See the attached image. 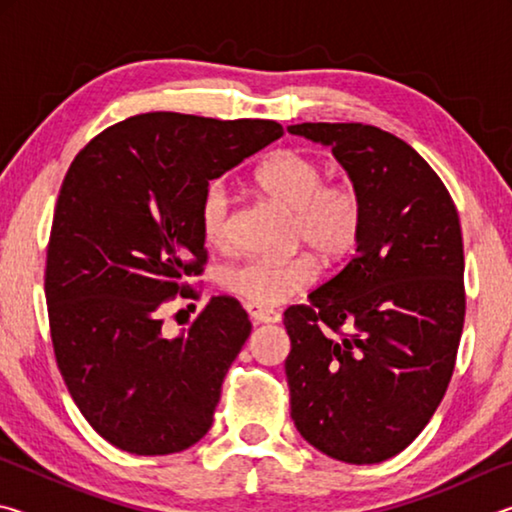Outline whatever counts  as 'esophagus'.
Instances as JSON below:
<instances>
[{"mask_svg":"<svg viewBox=\"0 0 512 512\" xmlns=\"http://www.w3.org/2000/svg\"><path fill=\"white\" fill-rule=\"evenodd\" d=\"M246 311H248V316H250V320H253L255 325L277 323V320L282 318V316H280V311H275V309H266V307H257V305H248V302H246Z\"/></svg>","mask_w":512,"mask_h":512,"instance_id":"esophagus-1","label":"esophagus"}]
</instances>
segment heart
I'll return each mask as SVG.
<instances>
[{"label": "heart", "instance_id": "b5f03b06", "mask_svg": "<svg viewBox=\"0 0 512 512\" xmlns=\"http://www.w3.org/2000/svg\"><path fill=\"white\" fill-rule=\"evenodd\" d=\"M255 185L266 196L291 210V239L323 259L341 264L357 250L366 198L357 180L327 178L325 164L300 149H277L257 164ZM198 228L212 246L230 241V192L221 178L210 180L198 198ZM318 277L314 255L298 253L284 259L244 257L219 275L225 293L248 305L275 307L305 293Z\"/></svg>", "mask_w": 512, "mask_h": 512}]
</instances>
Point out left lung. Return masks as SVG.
<instances>
[{
	"label": "left lung",
	"mask_w": 512,
	"mask_h": 512,
	"mask_svg": "<svg viewBox=\"0 0 512 512\" xmlns=\"http://www.w3.org/2000/svg\"><path fill=\"white\" fill-rule=\"evenodd\" d=\"M332 146L366 198L354 255L284 311L291 420L336 461L366 465L409 447L454 375L465 257L443 180L400 137L368 124H293Z\"/></svg>",
	"instance_id": "obj_1"
}]
</instances>
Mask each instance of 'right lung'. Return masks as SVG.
Returning a JSON list of instances; mask_svg holds the SVG:
<instances>
[{"label": "right lung", "instance_id": "right-lung-1", "mask_svg": "<svg viewBox=\"0 0 512 512\" xmlns=\"http://www.w3.org/2000/svg\"><path fill=\"white\" fill-rule=\"evenodd\" d=\"M282 133L271 119L146 112L69 164L47 244L49 332L69 395L110 445L164 456L210 431L246 309L212 296L178 336L162 314L178 293L196 298L189 280L205 271L203 187Z\"/></svg>", "mask_w": 512, "mask_h": 512}]
</instances>
